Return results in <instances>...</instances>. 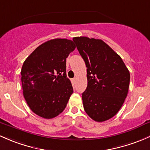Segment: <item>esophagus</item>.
Segmentation results:
<instances>
[{"label": "esophagus", "mask_w": 150, "mask_h": 150, "mask_svg": "<svg viewBox=\"0 0 150 150\" xmlns=\"http://www.w3.org/2000/svg\"><path fill=\"white\" fill-rule=\"evenodd\" d=\"M76 80H77V78H74L73 79H72V82H73L74 83H76Z\"/></svg>", "instance_id": "esophagus-1"}]
</instances>
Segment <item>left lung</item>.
<instances>
[{
  "label": "left lung",
  "mask_w": 150,
  "mask_h": 150,
  "mask_svg": "<svg viewBox=\"0 0 150 150\" xmlns=\"http://www.w3.org/2000/svg\"><path fill=\"white\" fill-rule=\"evenodd\" d=\"M87 67L88 86L82 94L86 113L102 122L120 110L128 93L130 74L117 53L101 39L74 37Z\"/></svg>",
  "instance_id": "8db88e82"
}]
</instances>
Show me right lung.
I'll return each mask as SVG.
<instances>
[{
	"mask_svg": "<svg viewBox=\"0 0 150 150\" xmlns=\"http://www.w3.org/2000/svg\"><path fill=\"white\" fill-rule=\"evenodd\" d=\"M75 45L67 39L42 44L23 62L21 71L23 94L34 113L52 119L64 111L73 93L66 75V59Z\"/></svg>",
	"mask_w": 150,
	"mask_h": 150,
	"instance_id": "right-lung-1",
	"label": "right lung"
}]
</instances>
